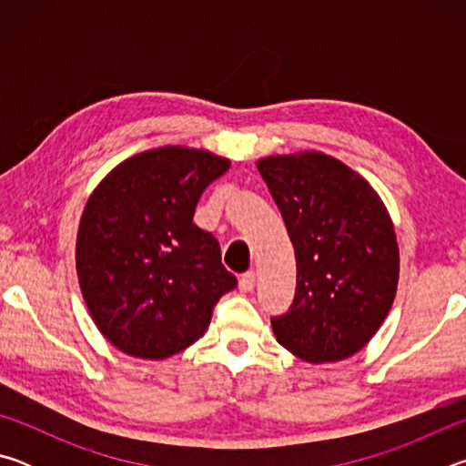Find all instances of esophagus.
<instances>
[{
  "mask_svg": "<svg viewBox=\"0 0 466 466\" xmlns=\"http://www.w3.org/2000/svg\"><path fill=\"white\" fill-rule=\"evenodd\" d=\"M238 288H240V291H244V294H247V291L255 289V273H252V271L244 273L242 278L238 279Z\"/></svg>",
  "mask_w": 466,
  "mask_h": 466,
  "instance_id": "esophagus-1",
  "label": "esophagus"
}]
</instances>
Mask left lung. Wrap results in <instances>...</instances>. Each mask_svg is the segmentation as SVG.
Returning <instances> with one entry per match:
<instances>
[{
	"instance_id": "obj_1",
	"label": "left lung",
	"mask_w": 466,
	"mask_h": 466,
	"mask_svg": "<svg viewBox=\"0 0 466 466\" xmlns=\"http://www.w3.org/2000/svg\"><path fill=\"white\" fill-rule=\"evenodd\" d=\"M296 252V296L271 327L278 343L310 364L366 347L390 312L399 244L389 209L368 180L322 152L257 162Z\"/></svg>"
}]
</instances>
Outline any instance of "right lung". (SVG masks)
<instances>
[{"label":"right lung","mask_w":466,"mask_h":466,"mask_svg":"<svg viewBox=\"0 0 466 466\" xmlns=\"http://www.w3.org/2000/svg\"><path fill=\"white\" fill-rule=\"evenodd\" d=\"M230 168L208 149L164 146L127 157L94 188L77 228L76 271L110 345L167 360L199 341L236 278L193 224L201 193Z\"/></svg>","instance_id":"add662e5"}]
</instances>
